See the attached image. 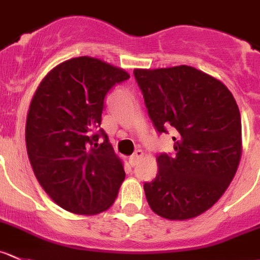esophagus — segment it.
<instances>
[{
    "mask_svg": "<svg viewBox=\"0 0 260 260\" xmlns=\"http://www.w3.org/2000/svg\"><path fill=\"white\" fill-rule=\"evenodd\" d=\"M142 157H143L142 150H137V151H136V152L133 153V155L129 157L131 166H136V165H137L138 161H140Z\"/></svg>",
    "mask_w": 260,
    "mask_h": 260,
    "instance_id": "obj_1",
    "label": "esophagus"
}]
</instances>
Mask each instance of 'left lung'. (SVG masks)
<instances>
[{"label":"left lung","instance_id":"obj_1","mask_svg":"<svg viewBox=\"0 0 260 260\" xmlns=\"http://www.w3.org/2000/svg\"><path fill=\"white\" fill-rule=\"evenodd\" d=\"M133 75L155 129L175 133V155H158L157 175L143 184L148 205L168 220L197 217L220 200L238 170V104L222 82L190 66Z\"/></svg>","mask_w":260,"mask_h":260}]
</instances>
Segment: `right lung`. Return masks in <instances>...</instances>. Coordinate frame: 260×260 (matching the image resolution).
<instances>
[{
  "label": "right lung",
  "mask_w": 260,
  "mask_h": 260,
  "mask_svg": "<svg viewBox=\"0 0 260 260\" xmlns=\"http://www.w3.org/2000/svg\"><path fill=\"white\" fill-rule=\"evenodd\" d=\"M128 79L124 70L85 55L55 66L32 96L27 156L39 184L63 210L96 215L114 203L125 173L100 124L105 96Z\"/></svg>",
  "instance_id": "1"
}]
</instances>
